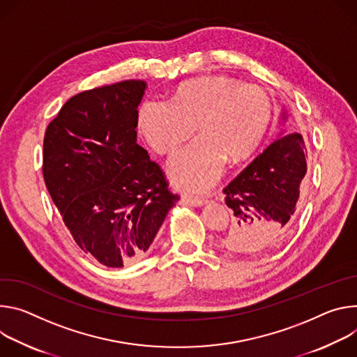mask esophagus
<instances>
[{
    "label": "esophagus",
    "mask_w": 357,
    "mask_h": 357,
    "mask_svg": "<svg viewBox=\"0 0 357 357\" xmlns=\"http://www.w3.org/2000/svg\"><path fill=\"white\" fill-rule=\"evenodd\" d=\"M207 200L206 199H199V197H188V195H183L180 199V204L183 206H194V207H200L203 204H206Z\"/></svg>",
    "instance_id": "1"
}]
</instances>
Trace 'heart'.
I'll return each mask as SVG.
<instances>
[{
    "mask_svg": "<svg viewBox=\"0 0 357 357\" xmlns=\"http://www.w3.org/2000/svg\"><path fill=\"white\" fill-rule=\"evenodd\" d=\"M272 106L255 85L227 76H204L183 82L172 100L147 99L137 123L158 154L173 155L190 140L195 128L202 139L169 163L173 183L185 191H204L221 176L224 160L240 163L261 144Z\"/></svg>",
    "mask_w": 357,
    "mask_h": 357,
    "instance_id": "heart-1",
    "label": "heart"
}]
</instances>
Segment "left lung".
Returning <instances> with one entry per match:
<instances>
[{"mask_svg": "<svg viewBox=\"0 0 357 357\" xmlns=\"http://www.w3.org/2000/svg\"><path fill=\"white\" fill-rule=\"evenodd\" d=\"M306 146L299 133L269 144L225 188L234 221L224 245L235 252L259 254L278 247L292 228L305 184Z\"/></svg>", "mask_w": 357, "mask_h": 357, "instance_id": "8db88e82", "label": "left lung"}]
</instances>
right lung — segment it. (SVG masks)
Here are the masks:
<instances>
[{
  "label": "right lung",
  "instance_id": "right-lung-1",
  "mask_svg": "<svg viewBox=\"0 0 357 357\" xmlns=\"http://www.w3.org/2000/svg\"><path fill=\"white\" fill-rule=\"evenodd\" d=\"M143 81L72 96L48 125L43 174L65 227L109 268L139 262L180 197L137 144Z\"/></svg>",
  "mask_w": 357,
  "mask_h": 357
}]
</instances>
